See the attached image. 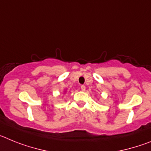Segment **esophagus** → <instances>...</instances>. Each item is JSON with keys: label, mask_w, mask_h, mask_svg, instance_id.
I'll return each instance as SVG.
<instances>
[{"label": "esophagus", "mask_w": 151, "mask_h": 151, "mask_svg": "<svg viewBox=\"0 0 151 151\" xmlns=\"http://www.w3.org/2000/svg\"><path fill=\"white\" fill-rule=\"evenodd\" d=\"M81 90L83 91H85V85H81Z\"/></svg>", "instance_id": "esophagus-1"}]
</instances>
